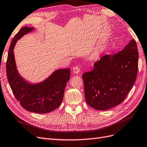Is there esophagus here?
Masks as SVG:
<instances>
[{
	"mask_svg": "<svg viewBox=\"0 0 147 147\" xmlns=\"http://www.w3.org/2000/svg\"><path fill=\"white\" fill-rule=\"evenodd\" d=\"M80 68H79L78 67L76 66V67H75L73 69L72 72H73V74H78L79 72H80Z\"/></svg>",
	"mask_w": 147,
	"mask_h": 147,
	"instance_id": "34e87169",
	"label": "esophagus"
}]
</instances>
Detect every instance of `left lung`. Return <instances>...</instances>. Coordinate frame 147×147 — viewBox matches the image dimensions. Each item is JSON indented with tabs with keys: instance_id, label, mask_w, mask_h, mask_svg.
Listing matches in <instances>:
<instances>
[{
	"instance_id": "obj_1",
	"label": "left lung",
	"mask_w": 147,
	"mask_h": 147,
	"mask_svg": "<svg viewBox=\"0 0 147 147\" xmlns=\"http://www.w3.org/2000/svg\"><path fill=\"white\" fill-rule=\"evenodd\" d=\"M138 53L136 41L116 54H106L82 75L86 102L92 108L105 111L124 101L136 80Z\"/></svg>"
}]
</instances>
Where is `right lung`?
Returning a JSON list of instances; mask_svg holds the SVG:
<instances>
[{
    "instance_id": "obj_1",
    "label": "right lung",
    "mask_w": 147,
    "mask_h": 147,
    "mask_svg": "<svg viewBox=\"0 0 147 147\" xmlns=\"http://www.w3.org/2000/svg\"><path fill=\"white\" fill-rule=\"evenodd\" d=\"M34 30L33 27H23L13 38L8 54L7 75L14 96L23 108L32 113L46 114L61 105L70 69L55 70L45 80L35 83L22 77L17 70L13 49L18 39Z\"/></svg>"
}]
</instances>
